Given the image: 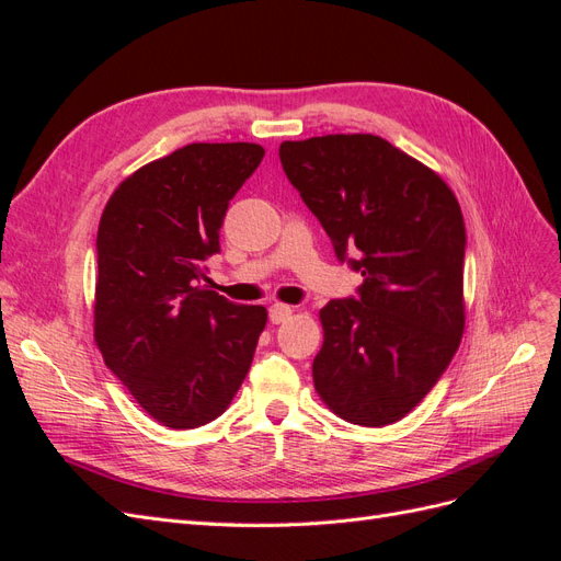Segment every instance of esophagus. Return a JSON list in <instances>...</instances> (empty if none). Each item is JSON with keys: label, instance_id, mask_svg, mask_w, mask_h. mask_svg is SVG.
<instances>
[{"label": "esophagus", "instance_id": "34e87169", "mask_svg": "<svg viewBox=\"0 0 561 561\" xmlns=\"http://www.w3.org/2000/svg\"><path fill=\"white\" fill-rule=\"evenodd\" d=\"M293 316V307H287V304H271L268 307V320L274 322V325H280L287 318Z\"/></svg>", "mask_w": 561, "mask_h": 561}]
</instances>
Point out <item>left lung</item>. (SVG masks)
I'll return each instance as SVG.
<instances>
[{
	"mask_svg": "<svg viewBox=\"0 0 561 561\" xmlns=\"http://www.w3.org/2000/svg\"><path fill=\"white\" fill-rule=\"evenodd\" d=\"M283 171L365 276L358 299L320 309L313 383L334 414L367 428L400 421L426 398L466 325L461 206L428 165L379 135H322L278 149Z\"/></svg>",
	"mask_w": 561,
	"mask_h": 561,
	"instance_id": "left-lung-1",
	"label": "left lung"
}]
</instances>
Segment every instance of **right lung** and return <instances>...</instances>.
Returning <instances> with one entry per match:
<instances>
[{"label":"right lung","instance_id":"1","mask_svg":"<svg viewBox=\"0 0 561 561\" xmlns=\"http://www.w3.org/2000/svg\"><path fill=\"white\" fill-rule=\"evenodd\" d=\"M262 159L252 142L186 145L126 178L100 217L95 344L161 426H206L250 369L266 309L201 280L229 201Z\"/></svg>","mask_w":561,"mask_h":561}]
</instances>
